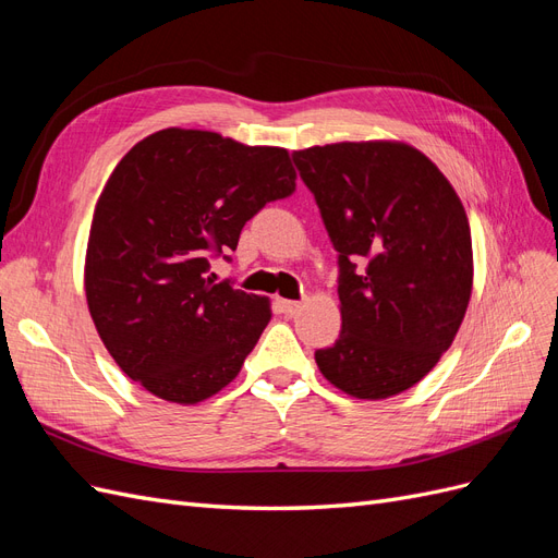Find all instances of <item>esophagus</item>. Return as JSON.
I'll use <instances>...</instances> for the list:
<instances>
[{
  "label": "esophagus",
  "instance_id": "34e87169",
  "mask_svg": "<svg viewBox=\"0 0 558 558\" xmlns=\"http://www.w3.org/2000/svg\"><path fill=\"white\" fill-rule=\"evenodd\" d=\"M300 307H302V302H295V300H277V310H279V314H286V316H293V314H298L300 312Z\"/></svg>",
  "mask_w": 558,
  "mask_h": 558
}]
</instances>
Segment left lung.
I'll list each match as a JSON object with an SVG mask.
<instances>
[{"mask_svg":"<svg viewBox=\"0 0 558 558\" xmlns=\"http://www.w3.org/2000/svg\"><path fill=\"white\" fill-rule=\"evenodd\" d=\"M340 253L342 332L314 353L361 400L424 379L451 347L472 293L468 216L447 177L410 144L342 142L295 150Z\"/></svg>","mask_w":558,"mask_h":558,"instance_id":"1","label":"left lung"}]
</instances>
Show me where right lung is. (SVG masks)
I'll use <instances>...</instances> for the list:
<instances>
[{"label":"right lung","mask_w":558,"mask_h":558,"mask_svg":"<svg viewBox=\"0 0 558 558\" xmlns=\"http://www.w3.org/2000/svg\"><path fill=\"white\" fill-rule=\"evenodd\" d=\"M295 191L289 150L167 128L134 144L97 199L86 298L118 367L167 402L195 404L240 375L269 300L209 277L267 202ZM228 258V256H223Z\"/></svg>","instance_id":"add662e5"}]
</instances>
